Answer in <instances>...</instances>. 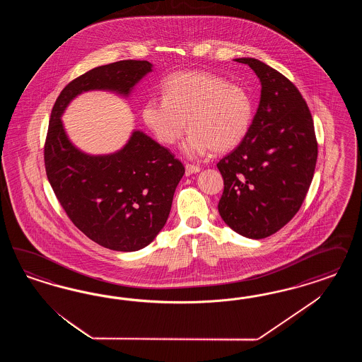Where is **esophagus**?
Here are the masks:
<instances>
[{
	"mask_svg": "<svg viewBox=\"0 0 362 362\" xmlns=\"http://www.w3.org/2000/svg\"><path fill=\"white\" fill-rule=\"evenodd\" d=\"M199 171H200L199 165H186V175H192V174H197Z\"/></svg>",
	"mask_w": 362,
	"mask_h": 362,
	"instance_id": "34e87169",
	"label": "esophagus"
}]
</instances>
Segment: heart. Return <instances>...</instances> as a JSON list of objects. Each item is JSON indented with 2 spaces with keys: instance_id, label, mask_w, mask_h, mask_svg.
<instances>
[{
  "instance_id": "b5f03b06",
  "label": "heart",
  "mask_w": 362,
  "mask_h": 362,
  "mask_svg": "<svg viewBox=\"0 0 362 362\" xmlns=\"http://www.w3.org/2000/svg\"><path fill=\"white\" fill-rule=\"evenodd\" d=\"M163 99H150L142 117L155 138L165 146L179 141L188 121L191 129L182 151L197 158L212 150L227 153L251 129L253 102L239 85L207 71L176 73L163 82Z\"/></svg>"
}]
</instances>
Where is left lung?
<instances>
[{"instance_id": "obj_1", "label": "left lung", "mask_w": 362, "mask_h": 362, "mask_svg": "<svg viewBox=\"0 0 362 362\" xmlns=\"http://www.w3.org/2000/svg\"><path fill=\"white\" fill-rule=\"evenodd\" d=\"M260 79L262 94L245 139L219 163L220 216L241 236L264 239L301 207L317 160L307 102L281 73L255 58H236Z\"/></svg>"}]
</instances>
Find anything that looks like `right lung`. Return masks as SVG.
Instances as JSON below:
<instances>
[{
    "label": "right lung",
    "instance_id": "add662e5",
    "mask_svg": "<svg viewBox=\"0 0 362 362\" xmlns=\"http://www.w3.org/2000/svg\"><path fill=\"white\" fill-rule=\"evenodd\" d=\"M151 71L150 62L135 59L91 69L61 91L49 122L45 168L55 197L78 230L112 251H139L156 238L168 219L185 167L141 130H134L115 153H83L69 139L61 117L85 91L129 97Z\"/></svg>",
    "mask_w": 362,
    "mask_h": 362
}]
</instances>
